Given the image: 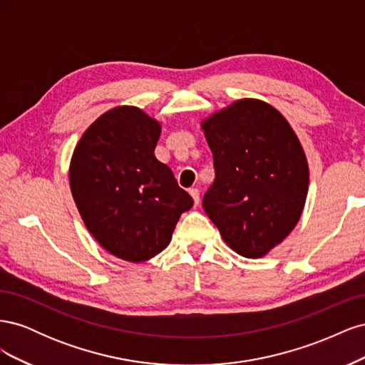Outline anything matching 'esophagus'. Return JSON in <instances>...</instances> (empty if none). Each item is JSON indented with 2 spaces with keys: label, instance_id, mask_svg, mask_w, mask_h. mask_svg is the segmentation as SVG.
Returning <instances> with one entry per match:
<instances>
[{
  "label": "esophagus",
  "instance_id": "esophagus-1",
  "mask_svg": "<svg viewBox=\"0 0 365 365\" xmlns=\"http://www.w3.org/2000/svg\"><path fill=\"white\" fill-rule=\"evenodd\" d=\"M189 193H190V196L193 197L195 205L200 204V190H197L196 187H192V189H189Z\"/></svg>",
  "mask_w": 365,
  "mask_h": 365
}]
</instances>
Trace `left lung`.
<instances>
[{
  "mask_svg": "<svg viewBox=\"0 0 365 365\" xmlns=\"http://www.w3.org/2000/svg\"><path fill=\"white\" fill-rule=\"evenodd\" d=\"M216 178L204 210L225 244L260 259L289 236L309 189V164L289 121L259 98H240L201 121Z\"/></svg>",
  "mask_w": 365,
  "mask_h": 365,
  "instance_id": "obj_1",
  "label": "left lung"
}]
</instances>
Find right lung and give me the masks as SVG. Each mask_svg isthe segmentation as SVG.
Returning <instances> with one entry per match:
<instances>
[{"label": "right lung", "mask_w": 365, "mask_h": 365, "mask_svg": "<svg viewBox=\"0 0 365 365\" xmlns=\"http://www.w3.org/2000/svg\"><path fill=\"white\" fill-rule=\"evenodd\" d=\"M160 134V121L143 109L115 106L88 126L70 161V189L85 227L109 254L132 263L168 247L193 205L155 158Z\"/></svg>", "instance_id": "1"}]
</instances>
